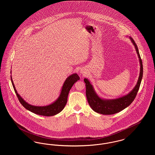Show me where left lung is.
Listing matches in <instances>:
<instances>
[{
    "instance_id": "obj_1",
    "label": "left lung",
    "mask_w": 155,
    "mask_h": 155,
    "mask_svg": "<svg viewBox=\"0 0 155 155\" xmlns=\"http://www.w3.org/2000/svg\"><path fill=\"white\" fill-rule=\"evenodd\" d=\"M130 38L133 45L135 46V48L138 54L140 62V73L137 84L134 88L128 94L117 99L107 100L101 99L97 96L92 84L88 80V79L85 78L84 81L85 83L86 96L89 104L92 110L96 111V113L105 115L117 113L130 105L137 96L143 76V65L137 45L131 37H130Z\"/></svg>"
}]
</instances>
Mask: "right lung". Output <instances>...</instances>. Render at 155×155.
I'll list each match as a JSON object with an SVG mask.
<instances>
[{
	"label": "right lung",
	"mask_w": 155,
	"mask_h": 155,
	"mask_svg": "<svg viewBox=\"0 0 155 155\" xmlns=\"http://www.w3.org/2000/svg\"><path fill=\"white\" fill-rule=\"evenodd\" d=\"M80 80L79 76L75 73L70 75L64 81L63 85L60 95L58 99L53 103L45 106H32L27 103L21 96L17 93L14 83L11 75V81L15 90V93L18 97V101L22 106L27 110L38 115L44 116H52L58 114L65 107L67 102V97L70 90L74 85V83Z\"/></svg>",
	"instance_id": "add662e5"
}]
</instances>
